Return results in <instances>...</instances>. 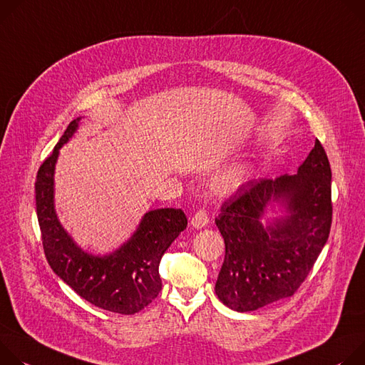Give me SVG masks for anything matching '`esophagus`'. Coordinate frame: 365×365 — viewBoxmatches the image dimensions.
I'll return each instance as SVG.
<instances>
[{
	"mask_svg": "<svg viewBox=\"0 0 365 365\" xmlns=\"http://www.w3.org/2000/svg\"><path fill=\"white\" fill-rule=\"evenodd\" d=\"M207 223H209V216L205 210H198L191 219V226L194 229H203L205 226H207Z\"/></svg>",
	"mask_w": 365,
	"mask_h": 365,
	"instance_id": "34e87169",
	"label": "esophagus"
}]
</instances>
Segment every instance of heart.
I'll use <instances>...</instances> for the list:
<instances>
[{
    "instance_id": "1",
    "label": "heart",
    "mask_w": 365,
    "mask_h": 365,
    "mask_svg": "<svg viewBox=\"0 0 365 365\" xmlns=\"http://www.w3.org/2000/svg\"><path fill=\"white\" fill-rule=\"evenodd\" d=\"M252 178V165L250 162H237V164L226 168L216 178V187L223 194H232L240 190Z\"/></svg>"
}]
</instances>
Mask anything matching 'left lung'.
<instances>
[{
	"label": "left lung",
	"instance_id": "1",
	"mask_svg": "<svg viewBox=\"0 0 365 365\" xmlns=\"http://www.w3.org/2000/svg\"><path fill=\"white\" fill-rule=\"evenodd\" d=\"M331 165L316 140L294 175L252 180L225 201L216 226L225 261L219 300L252 312L294 294L329 237Z\"/></svg>",
	"mask_w": 365,
	"mask_h": 365
}]
</instances>
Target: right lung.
I'll return each mask as SVG.
<instances>
[{"instance_id":"right-lung-1","label":"right lung","mask_w":365,"mask_h":365,"mask_svg":"<svg viewBox=\"0 0 365 365\" xmlns=\"http://www.w3.org/2000/svg\"><path fill=\"white\" fill-rule=\"evenodd\" d=\"M81 118L71 121L37 173L36 212L45 255L53 272L84 300L108 312L133 314L160 292V258L187 227V217L181 209L149 210L133 235L113 252L94 255L81 248L62 226L55 209L59 150L75 135Z\"/></svg>"}]
</instances>
